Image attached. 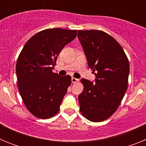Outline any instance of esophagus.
<instances>
[{"instance_id":"1","label":"esophagus","mask_w":146,"mask_h":146,"mask_svg":"<svg viewBox=\"0 0 146 146\" xmlns=\"http://www.w3.org/2000/svg\"><path fill=\"white\" fill-rule=\"evenodd\" d=\"M78 80H79L77 79V78H75V77H72V83H76L77 82H78Z\"/></svg>"}]
</instances>
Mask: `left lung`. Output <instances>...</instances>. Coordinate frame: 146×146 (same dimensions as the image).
<instances>
[{"instance_id": "8db88e82", "label": "left lung", "mask_w": 146, "mask_h": 146, "mask_svg": "<svg viewBox=\"0 0 146 146\" xmlns=\"http://www.w3.org/2000/svg\"><path fill=\"white\" fill-rule=\"evenodd\" d=\"M77 37L88 65L96 72L95 82L80 80L83 91L78 96L80 110L89 121H105L116 111L127 89L128 58L116 40L102 31H78Z\"/></svg>"}]
</instances>
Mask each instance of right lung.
<instances>
[{"label":"right lung","instance_id":"add662e5","mask_svg":"<svg viewBox=\"0 0 146 146\" xmlns=\"http://www.w3.org/2000/svg\"><path fill=\"white\" fill-rule=\"evenodd\" d=\"M76 36L77 30H43L28 40L19 55L18 89L25 106L36 118L47 119L58 113L72 77L58 75L52 69L62 49Z\"/></svg>","mask_w":146,"mask_h":146}]
</instances>
